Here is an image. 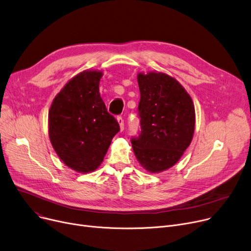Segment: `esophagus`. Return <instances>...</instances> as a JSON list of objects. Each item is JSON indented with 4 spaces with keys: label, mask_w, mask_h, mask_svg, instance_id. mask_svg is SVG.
I'll list each match as a JSON object with an SVG mask.
<instances>
[{
    "label": "esophagus",
    "mask_w": 251,
    "mask_h": 251,
    "mask_svg": "<svg viewBox=\"0 0 251 251\" xmlns=\"http://www.w3.org/2000/svg\"><path fill=\"white\" fill-rule=\"evenodd\" d=\"M117 120H118V122H119V124H120L121 130H123V129H124V119L122 118L121 116H119V117H117Z\"/></svg>",
    "instance_id": "obj_1"
}]
</instances>
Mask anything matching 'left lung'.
I'll return each instance as SVG.
<instances>
[{
	"label": "left lung",
	"mask_w": 251,
	"mask_h": 251,
	"mask_svg": "<svg viewBox=\"0 0 251 251\" xmlns=\"http://www.w3.org/2000/svg\"><path fill=\"white\" fill-rule=\"evenodd\" d=\"M140 130L131 137L135 156L145 170L170 169L190 145L195 108L190 95L174 77L161 73L139 74Z\"/></svg>",
	"instance_id": "1"
}]
</instances>
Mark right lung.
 <instances>
[{
  "label": "right lung",
  "mask_w": 251,
  "mask_h": 251,
  "mask_svg": "<svg viewBox=\"0 0 251 251\" xmlns=\"http://www.w3.org/2000/svg\"><path fill=\"white\" fill-rule=\"evenodd\" d=\"M102 73L86 71L57 94L48 115L49 137L60 159L79 173L101 164L120 126L100 96Z\"/></svg>",
  "instance_id": "1"
}]
</instances>
